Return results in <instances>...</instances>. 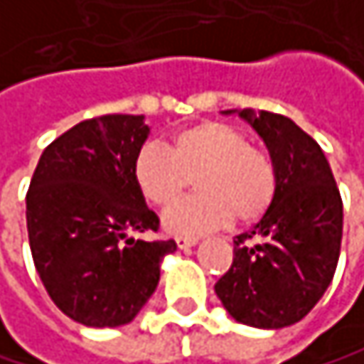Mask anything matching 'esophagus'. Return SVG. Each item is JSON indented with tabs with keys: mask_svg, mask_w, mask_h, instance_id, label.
<instances>
[{
	"mask_svg": "<svg viewBox=\"0 0 364 364\" xmlns=\"http://www.w3.org/2000/svg\"><path fill=\"white\" fill-rule=\"evenodd\" d=\"M198 241L196 239H188V237H176V247L178 250H190V247H194Z\"/></svg>",
	"mask_w": 364,
	"mask_h": 364,
	"instance_id": "esophagus-1",
	"label": "esophagus"
}]
</instances>
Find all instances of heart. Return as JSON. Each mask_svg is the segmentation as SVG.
Returning a JSON list of instances; mask_svg holds the SVG:
<instances>
[{"label":"heart","instance_id":"1","mask_svg":"<svg viewBox=\"0 0 364 364\" xmlns=\"http://www.w3.org/2000/svg\"><path fill=\"white\" fill-rule=\"evenodd\" d=\"M132 174L140 196L159 209L174 205L194 178L198 196L164 218L166 232L188 239L224 228L235 218L239 224H252L271 209L277 194L273 157L222 121L176 132L168 149L157 142L142 144Z\"/></svg>","mask_w":364,"mask_h":364}]
</instances>
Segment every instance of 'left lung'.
<instances>
[{
	"mask_svg": "<svg viewBox=\"0 0 364 364\" xmlns=\"http://www.w3.org/2000/svg\"><path fill=\"white\" fill-rule=\"evenodd\" d=\"M239 117L258 132L275 161L277 194L254 230L237 237L232 267L215 284V294L237 322L284 328L301 322L333 282L343 203L324 151L292 119L252 108Z\"/></svg>",
	"mask_w": 364,
	"mask_h": 364,
	"instance_id": "8db88e82",
	"label": "left lung"
}]
</instances>
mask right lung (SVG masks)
I'll return each instance as SVG.
<instances>
[{
  "label": "right lung",
  "instance_id": "right-lung-1",
  "mask_svg": "<svg viewBox=\"0 0 364 364\" xmlns=\"http://www.w3.org/2000/svg\"><path fill=\"white\" fill-rule=\"evenodd\" d=\"M149 136L142 114L80 121L53 140L31 176L27 232L53 303L85 326L132 322L159 284L174 241H142L157 215L134 183V157Z\"/></svg>",
  "mask_w": 364,
  "mask_h": 364
}]
</instances>
